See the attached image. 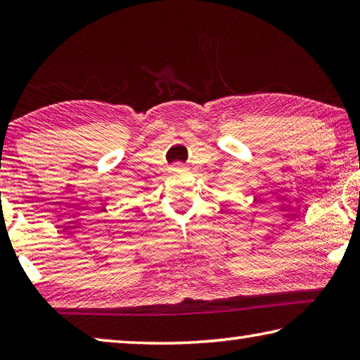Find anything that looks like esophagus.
I'll return each mask as SVG.
<instances>
[{"label": "esophagus", "mask_w": 360, "mask_h": 360, "mask_svg": "<svg viewBox=\"0 0 360 360\" xmlns=\"http://www.w3.org/2000/svg\"><path fill=\"white\" fill-rule=\"evenodd\" d=\"M172 172H174V173H184V172H187V168L184 165H181V163H174V165L172 167Z\"/></svg>", "instance_id": "1"}]
</instances>
